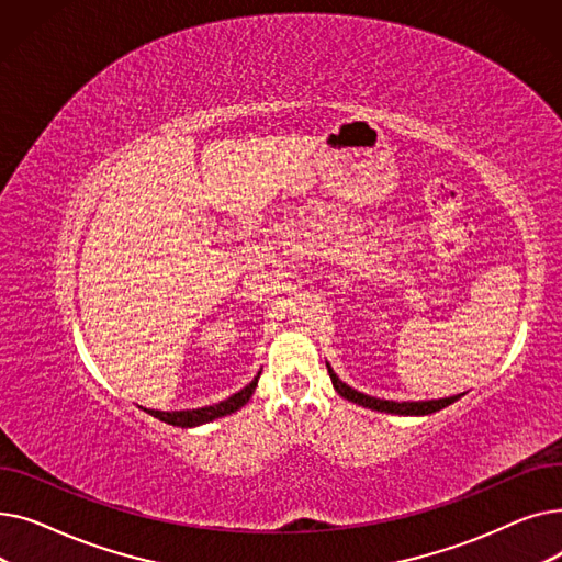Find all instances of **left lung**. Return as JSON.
Wrapping results in <instances>:
<instances>
[{"mask_svg":"<svg viewBox=\"0 0 562 562\" xmlns=\"http://www.w3.org/2000/svg\"><path fill=\"white\" fill-rule=\"evenodd\" d=\"M328 373H330V380H333V387L337 390L339 396H344L346 401L350 403H358L362 407H369V409H378V412H387V415H405V417H424V415H432V412L447 407L451 403H456L462 394L458 396H449V398H435V401H403V403H396V401H385V398H375V396H367L358 390L348 387L346 382H341L337 378V373L330 369L328 364Z\"/></svg>","mask_w":562,"mask_h":562,"instance_id":"obj_1","label":"left lung"}]
</instances>
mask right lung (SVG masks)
<instances>
[{
    "label": "right lung",
    "mask_w": 562,
    "mask_h": 562,
    "mask_svg": "<svg viewBox=\"0 0 562 562\" xmlns=\"http://www.w3.org/2000/svg\"><path fill=\"white\" fill-rule=\"evenodd\" d=\"M261 373V371H259ZM259 373L255 375V380L250 382V385H246L241 392L232 394L229 398L216 403V405H206V407H198V409H180V412H161V409H145L147 415L157 417L159 422H166L170 426H180V428H193V426H202V424H210L218 417H225V415H232V412H236L239 407H244L255 387H257V380H259Z\"/></svg>",
    "instance_id": "obj_1"
}]
</instances>
